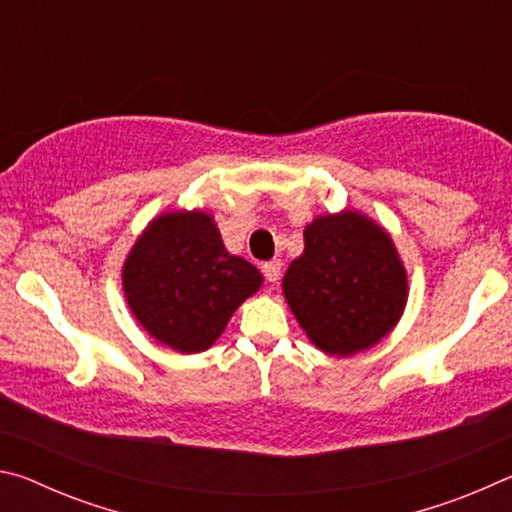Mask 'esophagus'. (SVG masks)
Instances as JSON below:
<instances>
[{
    "label": "esophagus",
    "instance_id": "obj_1",
    "mask_svg": "<svg viewBox=\"0 0 512 512\" xmlns=\"http://www.w3.org/2000/svg\"><path fill=\"white\" fill-rule=\"evenodd\" d=\"M262 271H264L268 282H277V280H280V273H282V262H280V259H271V262H264Z\"/></svg>",
    "mask_w": 512,
    "mask_h": 512
}]
</instances>
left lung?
<instances>
[{
	"instance_id": "left-lung-1",
	"label": "left lung",
	"mask_w": 512,
	"mask_h": 512,
	"mask_svg": "<svg viewBox=\"0 0 512 512\" xmlns=\"http://www.w3.org/2000/svg\"><path fill=\"white\" fill-rule=\"evenodd\" d=\"M282 289L309 341L334 357H350L397 325L409 280L388 232L345 210L307 225L305 250L291 262Z\"/></svg>"
}]
</instances>
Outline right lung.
I'll return each instance as SVG.
<instances>
[{"mask_svg":"<svg viewBox=\"0 0 512 512\" xmlns=\"http://www.w3.org/2000/svg\"><path fill=\"white\" fill-rule=\"evenodd\" d=\"M121 282L137 323L155 341L194 354L214 345L264 277L225 250L210 214L180 210L149 223L126 257Z\"/></svg>","mask_w":512,"mask_h":512,"instance_id":"add662e5","label":"right lung"}]
</instances>
